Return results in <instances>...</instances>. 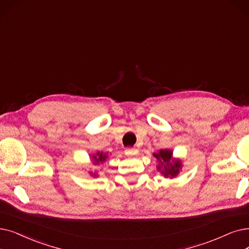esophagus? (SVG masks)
I'll return each mask as SVG.
<instances>
[{"instance_id":"obj_1","label":"esophagus","mask_w":249,"mask_h":249,"mask_svg":"<svg viewBox=\"0 0 249 249\" xmlns=\"http://www.w3.org/2000/svg\"><path fill=\"white\" fill-rule=\"evenodd\" d=\"M126 154L129 156H136L138 154V150L135 147H128L126 149Z\"/></svg>"}]
</instances>
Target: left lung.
I'll return each instance as SVG.
<instances>
[{"instance_id": "left-lung-1", "label": "left lung", "mask_w": 249, "mask_h": 249, "mask_svg": "<svg viewBox=\"0 0 249 249\" xmlns=\"http://www.w3.org/2000/svg\"><path fill=\"white\" fill-rule=\"evenodd\" d=\"M158 160L160 163V166H158V170H160L161 166H163V170H161V174H164L165 177H175L178 175L179 170L181 168V161L172 160V151L169 149H160L159 154L154 155Z\"/></svg>"}]
</instances>
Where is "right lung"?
Returning a JSON list of instances; mask_svg holds the SVG:
<instances>
[{
  "instance_id": "obj_1",
  "label": "right lung",
  "mask_w": 249,
  "mask_h": 249,
  "mask_svg": "<svg viewBox=\"0 0 249 249\" xmlns=\"http://www.w3.org/2000/svg\"><path fill=\"white\" fill-rule=\"evenodd\" d=\"M107 159V155H104L103 153H98L96 156H93V164H99V163H103ZM95 176V175H93Z\"/></svg>"
}]
</instances>
